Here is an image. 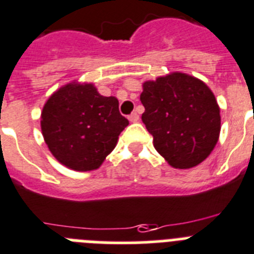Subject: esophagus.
<instances>
[{
  "label": "esophagus",
  "instance_id": "esophagus-1",
  "mask_svg": "<svg viewBox=\"0 0 254 254\" xmlns=\"http://www.w3.org/2000/svg\"><path fill=\"white\" fill-rule=\"evenodd\" d=\"M127 119H129V121H131V123H137V121L139 120V115H138L137 112H133V114L129 115Z\"/></svg>",
  "mask_w": 254,
  "mask_h": 254
}]
</instances>
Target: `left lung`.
<instances>
[{"label":"left lung","instance_id":"left-lung-1","mask_svg":"<svg viewBox=\"0 0 254 254\" xmlns=\"http://www.w3.org/2000/svg\"><path fill=\"white\" fill-rule=\"evenodd\" d=\"M142 121L153 146L169 165L189 169L209 156L221 130L216 97L203 81L186 73L143 84Z\"/></svg>","mask_w":254,"mask_h":254}]
</instances>
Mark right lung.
<instances>
[{
    "label": "right lung",
    "instance_id": "add662e5",
    "mask_svg": "<svg viewBox=\"0 0 254 254\" xmlns=\"http://www.w3.org/2000/svg\"><path fill=\"white\" fill-rule=\"evenodd\" d=\"M127 125L116 98L103 97L91 84L61 87L41 114L42 135L50 152L78 172L101 167Z\"/></svg>",
    "mask_w": 254,
    "mask_h": 254
}]
</instances>
